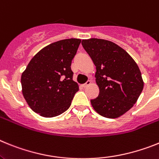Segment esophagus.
<instances>
[{
	"mask_svg": "<svg viewBox=\"0 0 159 159\" xmlns=\"http://www.w3.org/2000/svg\"><path fill=\"white\" fill-rule=\"evenodd\" d=\"M90 84H91V81L88 80V81H86V82H85V83L83 85V87H87L88 85H90Z\"/></svg>",
	"mask_w": 159,
	"mask_h": 159,
	"instance_id": "1",
	"label": "esophagus"
}]
</instances>
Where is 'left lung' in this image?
Returning a JSON list of instances; mask_svg holds the SVG:
<instances>
[{
  "instance_id": "1",
  "label": "left lung",
  "mask_w": 159,
  "mask_h": 159,
  "mask_svg": "<svg viewBox=\"0 0 159 159\" xmlns=\"http://www.w3.org/2000/svg\"><path fill=\"white\" fill-rule=\"evenodd\" d=\"M81 45L96 66L99 94L90 100L91 105L105 118H118L133 107L143 89L139 66L112 41L90 38L82 40Z\"/></svg>"
}]
</instances>
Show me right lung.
Returning a JSON list of instances; mask_svg holds the SVG:
<instances>
[{"label": "right lung", "mask_w": 159, "mask_h": 159, "mask_svg": "<svg viewBox=\"0 0 159 159\" xmlns=\"http://www.w3.org/2000/svg\"><path fill=\"white\" fill-rule=\"evenodd\" d=\"M80 43V39L70 38L47 45L31 59L22 73V93L35 113L53 118L70 108L79 89L73 80L71 63Z\"/></svg>", "instance_id": "right-lung-1"}]
</instances>
